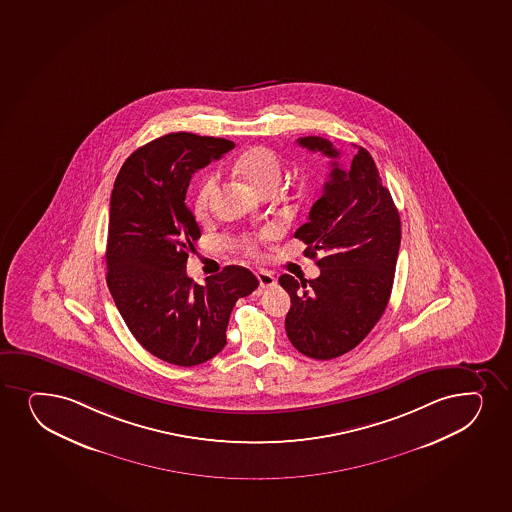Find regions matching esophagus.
<instances>
[{"mask_svg": "<svg viewBox=\"0 0 512 512\" xmlns=\"http://www.w3.org/2000/svg\"><path fill=\"white\" fill-rule=\"evenodd\" d=\"M256 277H258L259 285L263 288L275 287L277 285V278L273 277L270 271L259 270L256 273Z\"/></svg>", "mask_w": 512, "mask_h": 512, "instance_id": "34e87169", "label": "esophagus"}]
</instances>
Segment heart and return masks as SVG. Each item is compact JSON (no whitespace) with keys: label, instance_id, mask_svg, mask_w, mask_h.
<instances>
[{"label":"heart","instance_id":"b5f03b06","mask_svg":"<svg viewBox=\"0 0 512 512\" xmlns=\"http://www.w3.org/2000/svg\"><path fill=\"white\" fill-rule=\"evenodd\" d=\"M234 172L256 193H270V191H277L278 186L282 183L283 162L280 155L273 152L271 148L254 147L242 153L241 157L235 160ZM217 191V174L206 176L201 181L200 188L196 191V198H194L196 212L200 215L208 212ZM241 247L246 253H258V242L253 239H242Z\"/></svg>","mask_w":512,"mask_h":512}]
</instances>
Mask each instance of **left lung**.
Returning a JSON list of instances; mask_svg holds the SVG:
<instances>
[{
    "label": "left lung",
    "instance_id": "1",
    "mask_svg": "<svg viewBox=\"0 0 512 512\" xmlns=\"http://www.w3.org/2000/svg\"><path fill=\"white\" fill-rule=\"evenodd\" d=\"M297 143L333 162L309 222L294 234L307 244L304 254L316 259L321 275L278 280L292 302L285 329L306 357L336 359L357 347L386 311L400 251V213L365 148L341 167L340 152L326 138L304 136Z\"/></svg>",
    "mask_w": 512,
    "mask_h": 512
}]
</instances>
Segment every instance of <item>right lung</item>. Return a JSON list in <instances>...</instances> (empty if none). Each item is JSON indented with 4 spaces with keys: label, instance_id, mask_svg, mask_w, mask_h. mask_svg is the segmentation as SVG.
<instances>
[{
    "label": "right lung",
    "instance_id": "obj_1",
    "mask_svg": "<svg viewBox=\"0 0 512 512\" xmlns=\"http://www.w3.org/2000/svg\"><path fill=\"white\" fill-rule=\"evenodd\" d=\"M234 148V141L171 133L126 159L111 194L107 287L141 347L169 364L191 367L227 343L235 302L258 278L225 266L205 285L186 273L201 230L186 205L191 176Z\"/></svg>",
    "mask_w": 512,
    "mask_h": 512
}]
</instances>
